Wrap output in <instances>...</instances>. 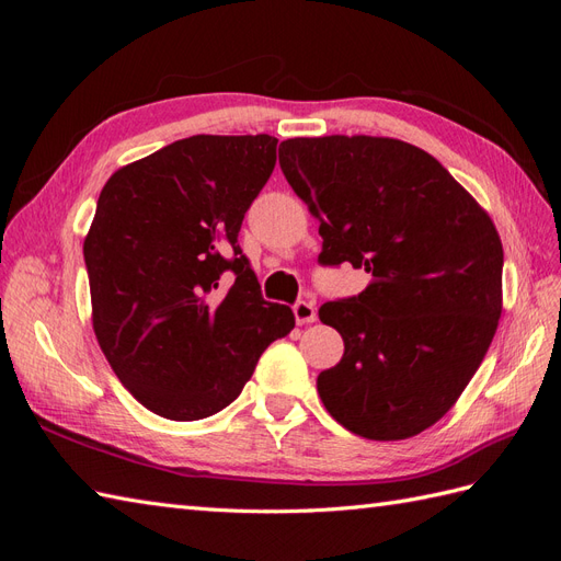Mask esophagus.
Here are the masks:
<instances>
[{"label":"esophagus","mask_w":561,"mask_h":561,"mask_svg":"<svg viewBox=\"0 0 561 561\" xmlns=\"http://www.w3.org/2000/svg\"><path fill=\"white\" fill-rule=\"evenodd\" d=\"M293 311H295L297 325H309V322H313L318 318L313 301H297L295 307H293Z\"/></svg>","instance_id":"obj_1"}]
</instances>
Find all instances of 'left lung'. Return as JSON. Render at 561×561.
<instances>
[{
	"label": "left lung",
	"instance_id": "1",
	"mask_svg": "<svg viewBox=\"0 0 561 561\" xmlns=\"http://www.w3.org/2000/svg\"><path fill=\"white\" fill-rule=\"evenodd\" d=\"M295 194L320 222V264L371 276L318 316L344 355L318 375L325 410L367 439H407L443 419L484 360L503 309V245L489 213L447 168L375 135L278 147Z\"/></svg>",
	"mask_w": 561,
	"mask_h": 561
}]
</instances>
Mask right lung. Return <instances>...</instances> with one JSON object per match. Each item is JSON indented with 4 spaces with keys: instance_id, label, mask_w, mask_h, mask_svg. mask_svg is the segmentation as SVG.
<instances>
[{
    "instance_id": "right-lung-1",
    "label": "right lung",
    "mask_w": 561,
    "mask_h": 561,
    "mask_svg": "<svg viewBox=\"0 0 561 561\" xmlns=\"http://www.w3.org/2000/svg\"><path fill=\"white\" fill-rule=\"evenodd\" d=\"M276 145L266 133L192 135L118 168L100 192L83 239L93 332L118 381L163 419L225 410L295 328L290 307L262 299L239 245Z\"/></svg>"
}]
</instances>
